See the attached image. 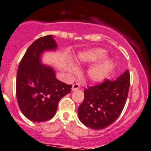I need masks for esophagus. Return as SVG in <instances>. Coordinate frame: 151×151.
Returning a JSON list of instances; mask_svg holds the SVG:
<instances>
[{
  "label": "esophagus",
  "mask_w": 151,
  "mask_h": 151,
  "mask_svg": "<svg viewBox=\"0 0 151 151\" xmlns=\"http://www.w3.org/2000/svg\"><path fill=\"white\" fill-rule=\"evenodd\" d=\"M80 88H81V86H80L79 83H74L72 86V90H78Z\"/></svg>",
  "instance_id": "obj_1"
}]
</instances>
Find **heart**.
Listing matches in <instances>:
<instances>
[{"mask_svg":"<svg viewBox=\"0 0 151 151\" xmlns=\"http://www.w3.org/2000/svg\"><path fill=\"white\" fill-rule=\"evenodd\" d=\"M106 55L107 51L101 48L88 49L80 52L76 58V62L78 65H90L102 59L105 57ZM111 65V61L110 59L106 58L102 60L88 70V77L94 82L102 81L107 76ZM70 70L72 73H76L78 70L77 68L73 65L70 67Z\"/></svg>","mask_w":151,"mask_h":151,"instance_id":"obj_1","label":"heart"}]
</instances>
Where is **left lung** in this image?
<instances>
[{
    "label": "left lung",
    "mask_w": 151,
    "mask_h": 151,
    "mask_svg": "<svg viewBox=\"0 0 151 151\" xmlns=\"http://www.w3.org/2000/svg\"><path fill=\"white\" fill-rule=\"evenodd\" d=\"M130 86V73L127 70L116 80L103 82L84 90L85 98L78 109L81 122L93 129H103L121 114Z\"/></svg>",
    "instance_id": "1"
}]
</instances>
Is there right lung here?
Listing matches in <instances>:
<instances>
[{
	"instance_id": "right-lung-1",
	"label": "right lung",
	"mask_w": 151,
	"mask_h": 151,
	"mask_svg": "<svg viewBox=\"0 0 151 151\" xmlns=\"http://www.w3.org/2000/svg\"><path fill=\"white\" fill-rule=\"evenodd\" d=\"M52 35L40 37L29 46L20 62L16 79V95L21 111L28 119L42 122L56 114L60 100L71 90L56 78L54 70L40 62L45 50L55 49Z\"/></svg>"
}]
</instances>
